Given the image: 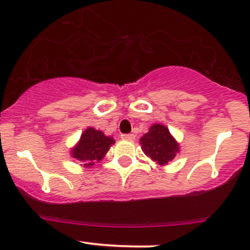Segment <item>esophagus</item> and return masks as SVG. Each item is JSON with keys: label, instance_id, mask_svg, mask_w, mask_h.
Returning <instances> with one entry per match:
<instances>
[{"label": "esophagus", "instance_id": "esophagus-1", "mask_svg": "<svg viewBox=\"0 0 250 250\" xmlns=\"http://www.w3.org/2000/svg\"><path fill=\"white\" fill-rule=\"evenodd\" d=\"M122 139L134 140L135 139V134H133V133H130V134H122Z\"/></svg>", "mask_w": 250, "mask_h": 250}]
</instances>
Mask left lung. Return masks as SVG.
Masks as SVG:
<instances>
[{"label": "left lung", "instance_id": "1", "mask_svg": "<svg viewBox=\"0 0 250 250\" xmlns=\"http://www.w3.org/2000/svg\"><path fill=\"white\" fill-rule=\"evenodd\" d=\"M140 144L145 155L160 165H167L179 152V145L168 128L162 125H153L148 133L141 138Z\"/></svg>", "mask_w": 250, "mask_h": 250}]
</instances>
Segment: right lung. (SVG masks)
<instances>
[{
  "label": "right lung",
  "mask_w": 250,
  "mask_h": 250,
  "mask_svg": "<svg viewBox=\"0 0 250 250\" xmlns=\"http://www.w3.org/2000/svg\"><path fill=\"white\" fill-rule=\"evenodd\" d=\"M115 140L110 137H105L103 132L88 128L81 135L80 143L72 151V157L78 161H83L84 166H92L94 161H100L109 151L110 146Z\"/></svg>",
  "instance_id": "1"
}]
</instances>
